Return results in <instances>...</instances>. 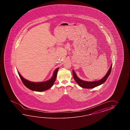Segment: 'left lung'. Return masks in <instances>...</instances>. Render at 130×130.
Returning a JSON list of instances; mask_svg holds the SVG:
<instances>
[{"instance_id": "8db88e82", "label": "left lung", "mask_w": 130, "mask_h": 130, "mask_svg": "<svg viewBox=\"0 0 130 130\" xmlns=\"http://www.w3.org/2000/svg\"><path fill=\"white\" fill-rule=\"evenodd\" d=\"M111 67H112V64L110 66L107 73L106 74L105 76L103 77L102 79L99 80L95 81H89L88 82V81H86L80 79V78L78 77L77 76V75L73 70H72V74L75 81L77 83V84L80 86V87H82L83 88H93L94 87L100 86L105 82V81L107 79L109 76L110 74Z\"/></svg>"}]
</instances>
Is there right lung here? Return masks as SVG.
I'll list each match as a JSON object with an SVG mask.
<instances>
[{
    "label": "right lung",
    "instance_id": "1",
    "mask_svg": "<svg viewBox=\"0 0 130 130\" xmlns=\"http://www.w3.org/2000/svg\"><path fill=\"white\" fill-rule=\"evenodd\" d=\"M59 68L56 69L53 73L52 77L50 79L42 82H33L25 79L22 77L18 72L20 78L22 80V82L27 88L33 91H46L53 86L55 81L57 72Z\"/></svg>",
    "mask_w": 130,
    "mask_h": 130
}]
</instances>
